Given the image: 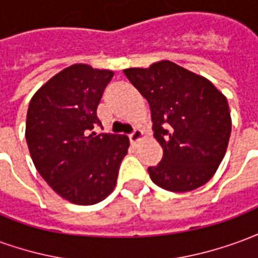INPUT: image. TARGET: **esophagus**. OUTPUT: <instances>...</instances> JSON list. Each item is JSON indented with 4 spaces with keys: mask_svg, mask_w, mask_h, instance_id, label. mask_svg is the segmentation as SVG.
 Returning <instances> with one entry per match:
<instances>
[{
    "mask_svg": "<svg viewBox=\"0 0 258 258\" xmlns=\"http://www.w3.org/2000/svg\"><path fill=\"white\" fill-rule=\"evenodd\" d=\"M142 138H144V133H142L141 130H134V133L130 134V142H131L133 145H135L137 142H140Z\"/></svg>",
    "mask_w": 258,
    "mask_h": 258,
    "instance_id": "obj_1",
    "label": "esophagus"
}]
</instances>
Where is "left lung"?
<instances>
[{"mask_svg": "<svg viewBox=\"0 0 258 258\" xmlns=\"http://www.w3.org/2000/svg\"><path fill=\"white\" fill-rule=\"evenodd\" d=\"M124 74L152 113L155 138L163 148L152 181L171 192H189L214 175L227 152L231 114L227 98L210 81L170 60Z\"/></svg>", "mask_w": 258, "mask_h": 258, "instance_id": "obj_1", "label": "left lung"}]
</instances>
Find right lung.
Returning <instances> with one entry per match:
<instances>
[{
	"instance_id": "1",
	"label": "right lung",
	"mask_w": 258,
	"mask_h": 258,
	"mask_svg": "<svg viewBox=\"0 0 258 258\" xmlns=\"http://www.w3.org/2000/svg\"><path fill=\"white\" fill-rule=\"evenodd\" d=\"M113 72L73 64L31 98L26 141L37 171L74 205L90 206L110 194L127 155L128 137L91 133L101 125L96 107Z\"/></svg>"
}]
</instances>
